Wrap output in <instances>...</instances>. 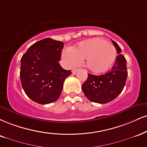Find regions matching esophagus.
<instances>
[{"label": "esophagus", "instance_id": "34e87169", "mask_svg": "<svg viewBox=\"0 0 147 147\" xmlns=\"http://www.w3.org/2000/svg\"><path fill=\"white\" fill-rule=\"evenodd\" d=\"M78 70H79L78 68H74V69H72V74H73V75H75V74H76V72L78 71Z\"/></svg>", "mask_w": 147, "mask_h": 147}]
</instances>
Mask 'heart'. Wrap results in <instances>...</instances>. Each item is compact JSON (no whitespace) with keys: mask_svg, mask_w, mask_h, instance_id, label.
I'll use <instances>...</instances> for the list:
<instances>
[{"mask_svg":"<svg viewBox=\"0 0 147 147\" xmlns=\"http://www.w3.org/2000/svg\"><path fill=\"white\" fill-rule=\"evenodd\" d=\"M63 57L71 66H75L85 59V66L93 73L107 71L114 64L116 50L110 43L100 38H93L79 43L75 48L67 49Z\"/></svg>","mask_w":147,"mask_h":147,"instance_id":"1","label":"heart"}]
</instances>
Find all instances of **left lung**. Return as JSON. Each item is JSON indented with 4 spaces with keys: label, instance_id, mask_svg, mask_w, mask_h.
I'll return each mask as SVG.
<instances>
[{
    "label": "left lung",
    "instance_id": "1",
    "mask_svg": "<svg viewBox=\"0 0 147 147\" xmlns=\"http://www.w3.org/2000/svg\"><path fill=\"white\" fill-rule=\"evenodd\" d=\"M118 55L110 71L101 75L88 73V79L82 85V90L88 100L105 104L117 97L124 88L127 78V61L121 54V49L112 40Z\"/></svg>",
    "mask_w": 147,
    "mask_h": 147
}]
</instances>
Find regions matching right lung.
I'll return each mask as SVG.
<instances>
[{"label": "right lung", "mask_w": 147, "mask_h": 147, "mask_svg": "<svg viewBox=\"0 0 147 147\" xmlns=\"http://www.w3.org/2000/svg\"><path fill=\"white\" fill-rule=\"evenodd\" d=\"M63 48V42L45 38L31 45L21 58V84L33 101L45 105L59 98L65 79L72 74L59 63Z\"/></svg>", "instance_id": "right-lung-1"}]
</instances>
